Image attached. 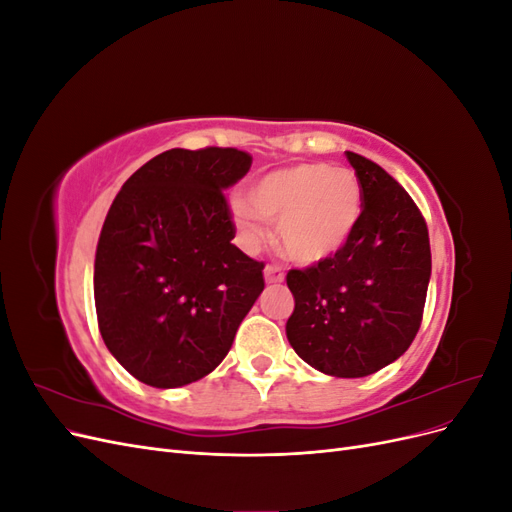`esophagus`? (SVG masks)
Masks as SVG:
<instances>
[{
    "label": "esophagus",
    "mask_w": 512,
    "mask_h": 512,
    "mask_svg": "<svg viewBox=\"0 0 512 512\" xmlns=\"http://www.w3.org/2000/svg\"><path fill=\"white\" fill-rule=\"evenodd\" d=\"M265 282H267V284H280V282H284V271H282V267L267 265V267H265Z\"/></svg>",
    "instance_id": "esophagus-1"
}]
</instances>
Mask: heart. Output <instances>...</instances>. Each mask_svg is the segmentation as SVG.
<instances>
[{
	"label": "heart",
	"mask_w": 512,
	"mask_h": 512,
	"mask_svg": "<svg viewBox=\"0 0 512 512\" xmlns=\"http://www.w3.org/2000/svg\"><path fill=\"white\" fill-rule=\"evenodd\" d=\"M247 198H235L230 205L243 245H258L265 237V222H275L282 252L301 265H314L344 250L363 213L359 177L329 164L271 170L252 185Z\"/></svg>",
	"instance_id": "b5f03b06"
}]
</instances>
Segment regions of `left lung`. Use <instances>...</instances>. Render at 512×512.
Segmentation results:
<instances>
[{
    "label": "left lung",
    "instance_id": "left-lung-1",
    "mask_svg": "<svg viewBox=\"0 0 512 512\" xmlns=\"http://www.w3.org/2000/svg\"><path fill=\"white\" fill-rule=\"evenodd\" d=\"M346 156L361 181V220L344 250L286 275L294 297L286 337L322 374L363 378L397 361L416 337L431 250L410 194L376 162Z\"/></svg>",
    "mask_w": 512,
    "mask_h": 512
}]
</instances>
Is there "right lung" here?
I'll return each mask as SVG.
<instances>
[{
	"label": "right lung",
	"instance_id": "1",
	"mask_svg": "<svg viewBox=\"0 0 512 512\" xmlns=\"http://www.w3.org/2000/svg\"><path fill=\"white\" fill-rule=\"evenodd\" d=\"M250 166L239 149H168L108 209L94 271L98 327L136 380L179 389L211 374L265 288V265L230 243L224 198Z\"/></svg>",
	"mask_w": 512,
	"mask_h": 512
}]
</instances>
